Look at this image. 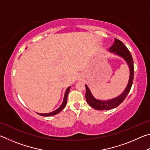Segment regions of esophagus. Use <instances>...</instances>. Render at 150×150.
Returning <instances> with one entry per match:
<instances>
[{
	"mask_svg": "<svg viewBox=\"0 0 150 150\" xmlns=\"http://www.w3.org/2000/svg\"><path fill=\"white\" fill-rule=\"evenodd\" d=\"M80 79H81V80L82 79V76H81V77H80Z\"/></svg>",
	"mask_w": 150,
	"mask_h": 150,
	"instance_id": "1",
	"label": "esophagus"
}]
</instances>
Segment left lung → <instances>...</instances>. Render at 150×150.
I'll list each match as a JSON object with an SVG mask.
<instances>
[{
    "label": "left lung",
    "instance_id": "left-lung-1",
    "mask_svg": "<svg viewBox=\"0 0 150 150\" xmlns=\"http://www.w3.org/2000/svg\"><path fill=\"white\" fill-rule=\"evenodd\" d=\"M109 50H110V52L115 53V54L120 55V57H123L124 59H125V61L127 62V64L129 66V68H130V78H129L128 85H127V87L124 92L122 93V95L118 96V97L113 98V99L105 101L96 100L92 95V94H91L89 88L87 87V85H85V98L86 100H87V103L92 108L98 110H110V109L116 108L117 107L118 105H120L124 100V99H125L127 95H128L129 92H130L134 79V62L130 51L128 50V48L124 45V44L120 41V40L115 39V43H114L113 45L109 48Z\"/></svg>",
    "mask_w": 150,
    "mask_h": 150
}]
</instances>
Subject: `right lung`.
<instances>
[{"label":"right lung","mask_w":150,"mask_h":150,"mask_svg":"<svg viewBox=\"0 0 150 150\" xmlns=\"http://www.w3.org/2000/svg\"><path fill=\"white\" fill-rule=\"evenodd\" d=\"M70 88L71 87H68L67 88V90H66V92L65 94V96H64V98H63V103L62 105L60 106L59 108H58L56 110H55L54 112H50V113H45V114H40V113H38L39 115L40 116H53V115H57L59 112H60L61 111H62L63 108H65V106L67 105V95H68V93H69V91H70Z\"/></svg>","instance_id":"add662e5"}]
</instances>
